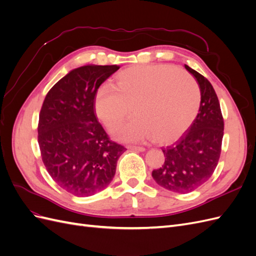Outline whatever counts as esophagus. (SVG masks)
<instances>
[{
  "mask_svg": "<svg viewBox=\"0 0 256 256\" xmlns=\"http://www.w3.org/2000/svg\"><path fill=\"white\" fill-rule=\"evenodd\" d=\"M127 148L136 150V152H144L145 150V148H144V147H142V146H134V145H128Z\"/></svg>",
  "mask_w": 256,
  "mask_h": 256,
  "instance_id": "1",
  "label": "esophagus"
}]
</instances>
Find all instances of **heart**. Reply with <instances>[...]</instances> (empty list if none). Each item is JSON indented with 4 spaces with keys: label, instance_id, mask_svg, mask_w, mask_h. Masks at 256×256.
<instances>
[{
    "label": "heart",
    "instance_id": "b5f03b06",
    "mask_svg": "<svg viewBox=\"0 0 256 256\" xmlns=\"http://www.w3.org/2000/svg\"><path fill=\"white\" fill-rule=\"evenodd\" d=\"M200 90L191 74L172 65H134L120 72L114 88L100 86L95 96L97 118L118 129L132 109L136 116L118 131L122 141L154 138L168 144L180 138L198 116Z\"/></svg>",
    "mask_w": 256,
    "mask_h": 256
}]
</instances>
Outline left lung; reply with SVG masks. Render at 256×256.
I'll use <instances>...</instances> for the list:
<instances>
[{"instance_id": "1", "label": "left lung", "mask_w": 256, "mask_h": 256, "mask_svg": "<svg viewBox=\"0 0 256 256\" xmlns=\"http://www.w3.org/2000/svg\"><path fill=\"white\" fill-rule=\"evenodd\" d=\"M196 79L200 90V106L189 129L170 146L162 147L164 164L152 175L168 191L189 193L212 177L221 154L224 122L219 99L204 76L184 65Z\"/></svg>"}]
</instances>
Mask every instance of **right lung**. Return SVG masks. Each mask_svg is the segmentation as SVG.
<instances>
[{
    "label": "right lung",
    "mask_w": 256,
    "mask_h": 256,
    "mask_svg": "<svg viewBox=\"0 0 256 256\" xmlns=\"http://www.w3.org/2000/svg\"><path fill=\"white\" fill-rule=\"evenodd\" d=\"M118 65L76 68L52 86L38 122V144L49 175L76 196H90L112 182L125 147L110 140L95 115V96Z\"/></svg>",
    "instance_id": "add662e5"
}]
</instances>
